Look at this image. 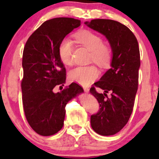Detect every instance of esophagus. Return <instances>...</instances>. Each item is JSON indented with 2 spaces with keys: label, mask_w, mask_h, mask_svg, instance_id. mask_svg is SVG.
Returning a JSON list of instances; mask_svg holds the SVG:
<instances>
[{
  "label": "esophagus",
  "mask_w": 159,
  "mask_h": 159,
  "mask_svg": "<svg viewBox=\"0 0 159 159\" xmlns=\"http://www.w3.org/2000/svg\"><path fill=\"white\" fill-rule=\"evenodd\" d=\"M84 90L85 93H88L89 91H90V89L87 88V87H84Z\"/></svg>",
  "instance_id": "obj_1"
}]
</instances>
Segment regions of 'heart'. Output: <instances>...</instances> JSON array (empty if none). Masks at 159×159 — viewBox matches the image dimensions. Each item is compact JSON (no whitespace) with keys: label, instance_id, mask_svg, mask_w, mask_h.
I'll return each instance as SVG.
<instances>
[{"label":"heart","instance_id":"1","mask_svg":"<svg viewBox=\"0 0 159 159\" xmlns=\"http://www.w3.org/2000/svg\"><path fill=\"white\" fill-rule=\"evenodd\" d=\"M78 43L91 51L90 59L97 64L107 66L111 58V50L103 44V40L97 34L90 30H81L75 34ZM73 44L69 38L61 40L58 47V55L63 64L69 66L72 63ZM98 76V71L95 66H78L71 70L69 78L72 81L81 85L87 86L94 81Z\"/></svg>","mask_w":159,"mask_h":159}]
</instances>
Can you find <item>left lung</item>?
<instances>
[{"label": "left lung", "instance_id": "left-lung-1", "mask_svg": "<svg viewBox=\"0 0 159 159\" xmlns=\"http://www.w3.org/2000/svg\"><path fill=\"white\" fill-rule=\"evenodd\" d=\"M84 24L106 37L112 52L111 69L94 84L104 93H98L95 87L90 92L100 105L97 114L91 116V126L98 134L113 135L125 126L133 111L140 66L138 40L126 26L114 20L93 19Z\"/></svg>", "mask_w": 159, "mask_h": 159}]
</instances>
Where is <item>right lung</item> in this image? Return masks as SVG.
<instances>
[{
	"instance_id": "1",
	"label": "right lung",
	"mask_w": 159,
	"mask_h": 159,
	"mask_svg": "<svg viewBox=\"0 0 159 159\" xmlns=\"http://www.w3.org/2000/svg\"><path fill=\"white\" fill-rule=\"evenodd\" d=\"M81 25L72 18H55L45 21L27 39L23 52L22 102L29 125L37 134L50 136L63 128L66 104L84 92L72 83L61 92L66 69L58 55L61 40Z\"/></svg>"
}]
</instances>
